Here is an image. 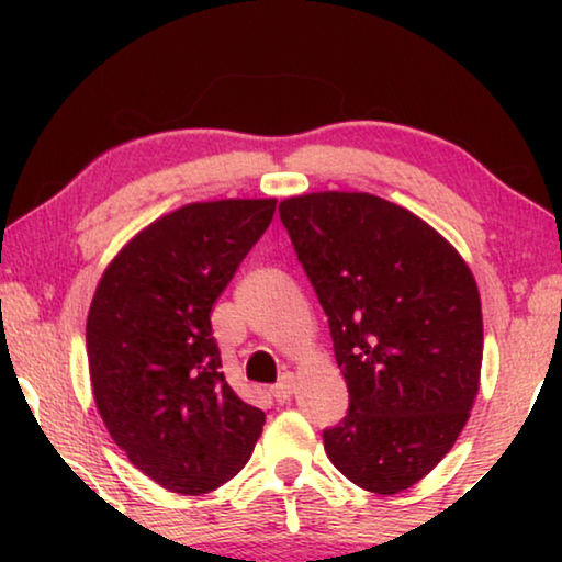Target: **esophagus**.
<instances>
[{
  "instance_id": "34e87169",
  "label": "esophagus",
  "mask_w": 562,
  "mask_h": 562,
  "mask_svg": "<svg viewBox=\"0 0 562 562\" xmlns=\"http://www.w3.org/2000/svg\"><path fill=\"white\" fill-rule=\"evenodd\" d=\"M292 389H294V376L292 374H284L280 382L272 386V396L278 398L280 404H288L290 396H292Z\"/></svg>"
}]
</instances>
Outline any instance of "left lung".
Segmentation results:
<instances>
[{
	"label": "left lung",
	"instance_id": "obj_1",
	"mask_svg": "<svg viewBox=\"0 0 562 562\" xmlns=\"http://www.w3.org/2000/svg\"><path fill=\"white\" fill-rule=\"evenodd\" d=\"M280 217L329 319L349 412L322 434L359 488L394 496L436 469L481 386L483 319L459 250L372 193L284 198Z\"/></svg>",
	"mask_w": 562,
	"mask_h": 562
}]
</instances>
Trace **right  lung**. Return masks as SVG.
<instances>
[{
	"label": "right lung",
	"mask_w": 562,
	"mask_h": 562,
	"mask_svg": "<svg viewBox=\"0 0 562 562\" xmlns=\"http://www.w3.org/2000/svg\"><path fill=\"white\" fill-rule=\"evenodd\" d=\"M274 198L178 207L121 247L87 319L93 402L111 439L150 481L180 496L221 488L250 459L265 424L221 372L211 312Z\"/></svg>",
	"instance_id": "1"
}]
</instances>
